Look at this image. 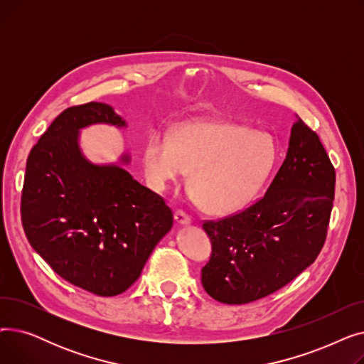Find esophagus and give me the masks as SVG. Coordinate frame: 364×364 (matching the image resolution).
Returning a JSON list of instances; mask_svg holds the SVG:
<instances>
[{"label":"esophagus","instance_id":"34e87169","mask_svg":"<svg viewBox=\"0 0 364 364\" xmlns=\"http://www.w3.org/2000/svg\"><path fill=\"white\" fill-rule=\"evenodd\" d=\"M174 220L178 224H190V223H192V218H190V215L186 211H183V209H178V211H176Z\"/></svg>","mask_w":364,"mask_h":364}]
</instances>
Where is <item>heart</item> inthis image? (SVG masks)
I'll use <instances>...</instances> for the list:
<instances>
[{"instance_id": "1", "label": "heart", "mask_w": 364, "mask_h": 364, "mask_svg": "<svg viewBox=\"0 0 364 364\" xmlns=\"http://www.w3.org/2000/svg\"><path fill=\"white\" fill-rule=\"evenodd\" d=\"M146 177L165 190L192 171L190 187L209 214H232L250 202L274 161L273 141L251 128L220 121L180 127L169 140L155 132L143 153Z\"/></svg>"}]
</instances>
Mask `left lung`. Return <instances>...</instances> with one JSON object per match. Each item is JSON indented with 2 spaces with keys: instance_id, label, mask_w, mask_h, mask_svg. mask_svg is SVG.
I'll list each match as a JSON object with an SVG mask.
<instances>
[{
  "instance_id": "obj_1",
  "label": "left lung",
  "mask_w": 364,
  "mask_h": 364,
  "mask_svg": "<svg viewBox=\"0 0 364 364\" xmlns=\"http://www.w3.org/2000/svg\"><path fill=\"white\" fill-rule=\"evenodd\" d=\"M335 168L301 118L288 155L264 196L220 220H205L211 258L202 286L223 304H247L294 280L320 254L335 198Z\"/></svg>"
}]
</instances>
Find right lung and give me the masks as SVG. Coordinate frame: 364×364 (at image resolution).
<instances>
[{
  "instance_id": "obj_1",
  "label": "right lung",
  "mask_w": 364,
  "mask_h": 364,
  "mask_svg": "<svg viewBox=\"0 0 364 364\" xmlns=\"http://www.w3.org/2000/svg\"><path fill=\"white\" fill-rule=\"evenodd\" d=\"M97 122L125 125L97 102L68 107L51 122L28 156L21 215L31 246L57 274L114 296L140 277L174 217L162 196L125 169L81 155L78 129Z\"/></svg>"
}]
</instances>
